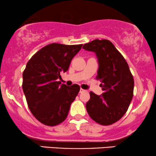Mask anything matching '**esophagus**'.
<instances>
[{"mask_svg": "<svg viewBox=\"0 0 156 156\" xmlns=\"http://www.w3.org/2000/svg\"><path fill=\"white\" fill-rule=\"evenodd\" d=\"M85 92V90H84V89H81V88L80 89V93H82V92Z\"/></svg>", "mask_w": 156, "mask_h": 156, "instance_id": "1", "label": "esophagus"}]
</instances>
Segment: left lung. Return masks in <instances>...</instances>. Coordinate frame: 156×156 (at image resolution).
<instances>
[{
	"label": "left lung",
	"instance_id": "1",
	"mask_svg": "<svg viewBox=\"0 0 156 156\" xmlns=\"http://www.w3.org/2000/svg\"><path fill=\"white\" fill-rule=\"evenodd\" d=\"M98 58L96 78L102 82L103 93L90 92L86 108L89 117L98 124L110 125L121 119L128 111L133 95L134 80L123 55L108 39H95L83 46Z\"/></svg>",
	"mask_w": 156,
	"mask_h": 156
}]
</instances>
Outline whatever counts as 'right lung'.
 Returning a JSON list of instances; mask_svg holds the SVG:
<instances>
[{
  "label": "right lung",
  "mask_w": 156,
  "mask_h": 156,
  "mask_svg": "<svg viewBox=\"0 0 156 156\" xmlns=\"http://www.w3.org/2000/svg\"><path fill=\"white\" fill-rule=\"evenodd\" d=\"M82 45L49 44L27 63L23 73V90L32 114L42 124L55 126L67 118L80 87L78 84L61 85L58 78L61 73L68 70Z\"/></svg>",
  "instance_id": "add662e5"
}]
</instances>
